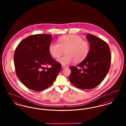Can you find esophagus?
Listing matches in <instances>:
<instances>
[{
	"label": "esophagus",
	"instance_id": "obj_1",
	"mask_svg": "<svg viewBox=\"0 0 126 126\" xmlns=\"http://www.w3.org/2000/svg\"><path fill=\"white\" fill-rule=\"evenodd\" d=\"M62 68H65L66 66L65 65H62Z\"/></svg>",
	"mask_w": 126,
	"mask_h": 126
}]
</instances>
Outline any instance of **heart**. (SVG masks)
<instances>
[{
  "instance_id": "1",
  "label": "heart",
  "mask_w": 126,
  "mask_h": 126,
  "mask_svg": "<svg viewBox=\"0 0 126 126\" xmlns=\"http://www.w3.org/2000/svg\"><path fill=\"white\" fill-rule=\"evenodd\" d=\"M59 43L52 42L48 50L50 54L55 58H58L63 54L66 55L58 59V62L62 64H67L74 61L79 63L83 61L90 51V44L80 36L68 35L60 37Z\"/></svg>"
}]
</instances>
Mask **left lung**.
I'll return each mask as SVG.
<instances>
[{"instance_id": "obj_1", "label": "left lung", "mask_w": 126, "mask_h": 126, "mask_svg": "<svg viewBox=\"0 0 126 126\" xmlns=\"http://www.w3.org/2000/svg\"><path fill=\"white\" fill-rule=\"evenodd\" d=\"M90 51L77 66H70L69 80L75 87L82 89L96 87L105 79L110 68L111 54L107 43L94 35L86 36Z\"/></svg>"}]
</instances>
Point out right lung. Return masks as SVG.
I'll use <instances>...</instances> for the list:
<instances>
[{"label":"right lung","mask_w":126,"mask_h":126,"mask_svg":"<svg viewBox=\"0 0 126 126\" xmlns=\"http://www.w3.org/2000/svg\"><path fill=\"white\" fill-rule=\"evenodd\" d=\"M51 40V34L32 35L22 40L15 50L14 59L17 77L31 90L47 89L61 71V64L49 52ZM49 65L50 68L47 67Z\"/></svg>","instance_id":"obj_1"}]
</instances>
